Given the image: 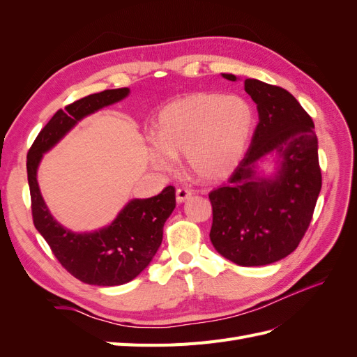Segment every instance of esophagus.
Returning a JSON list of instances; mask_svg holds the SVG:
<instances>
[{"instance_id":"esophagus-1","label":"esophagus","mask_w":357,"mask_h":357,"mask_svg":"<svg viewBox=\"0 0 357 357\" xmlns=\"http://www.w3.org/2000/svg\"><path fill=\"white\" fill-rule=\"evenodd\" d=\"M192 197V190L186 189V188H178L176 190V199L177 202H185L186 199H189Z\"/></svg>"}]
</instances>
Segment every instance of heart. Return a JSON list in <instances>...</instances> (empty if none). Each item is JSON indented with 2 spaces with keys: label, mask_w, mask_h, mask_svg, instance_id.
<instances>
[{
  "label": "heart",
  "mask_w": 357,
  "mask_h": 357,
  "mask_svg": "<svg viewBox=\"0 0 357 357\" xmlns=\"http://www.w3.org/2000/svg\"><path fill=\"white\" fill-rule=\"evenodd\" d=\"M253 128V105L243 96L195 92L160 110L149 156L158 169L171 171L185 155L193 176L220 180L240 164Z\"/></svg>",
  "instance_id": "b5f03b06"
}]
</instances>
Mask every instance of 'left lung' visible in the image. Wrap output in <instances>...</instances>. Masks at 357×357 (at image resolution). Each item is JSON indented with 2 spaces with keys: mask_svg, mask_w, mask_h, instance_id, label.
Returning <instances> with one entry per match:
<instances>
[{
  "mask_svg": "<svg viewBox=\"0 0 357 357\" xmlns=\"http://www.w3.org/2000/svg\"><path fill=\"white\" fill-rule=\"evenodd\" d=\"M235 82L234 74H222ZM244 89L257 105L259 122L250 147L228 181L210 192V240L223 257L241 266L280 261L299 245L321 189L317 135L310 114L280 86L245 79ZM279 156L271 179L259 178L255 164Z\"/></svg>",
  "mask_w": 357,
  "mask_h": 357,
  "instance_id": "1",
  "label": "left lung"
}]
</instances>
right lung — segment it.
<instances>
[{
	"instance_id": "add662e5",
	"label": "right lung",
	"mask_w": 357,
	"mask_h": 357,
	"mask_svg": "<svg viewBox=\"0 0 357 357\" xmlns=\"http://www.w3.org/2000/svg\"><path fill=\"white\" fill-rule=\"evenodd\" d=\"M128 93V88L107 89L58 110L41 129L26 156L34 226L59 264L80 282L93 286L125 284L150 264L162 243L164 225L176 208V189L167 186L156 197L129 201L107 228L77 234L53 219L40 193L37 168L43 155L84 116L123 100Z\"/></svg>"
}]
</instances>
